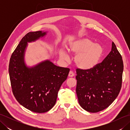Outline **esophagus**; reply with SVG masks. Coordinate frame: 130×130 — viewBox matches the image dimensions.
Segmentation results:
<instances>
[{"instance_id":"1","label":"esophagus","mask_w":130,"mask_h":130,"mask_svg":"<svg viewBox=\"0 0 130 130\" xmlns=\"http://www.w3.org/2000/svg\"><path fill=\"white\" fill-rule=\"evenodd\" d=\"M74 75H75V74H74L73 71H70L69 73V77H73Z\"/></svg>"}]
</instances>
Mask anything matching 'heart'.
Listing matches in <instances>:
<instances>
[{
  "label": "heart",
  "instance_id": "1",
  "mask_svg": "<svg viewBox=\"0 0 130 130\" xmlns=\"http://www.w3.org/2000/svg\"><path fill=\"white\" fill-rule=\"evenodd\" d=\"M69 51L71 54H76L74 59L76 65L85 70L94 68L103 54V47L88 38L71 42L69 47ZM60 58L67 60L68 56L66 52L62 51Z\"/></svg>",
  "mask_w": 130,
  "mask_h": 130
}]
</instances>
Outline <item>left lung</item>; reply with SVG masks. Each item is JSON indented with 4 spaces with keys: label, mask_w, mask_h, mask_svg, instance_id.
Listing matches in <instances>:
<instances>
[{
    "label": "left lung",
    "mask_w": 130,
    "mask_h": 130,
    "mask_svg": "<svg viewBox=\"0 0 130 130\" xmlns=\"http://www.w3.org/2000/svg\"><path fill=\"white\" fill-rule=\"evenodd\" d=\"M122 58L113 42L109 54L89 70L76 69V92L79 103L85 111L96 113L111 105L122 87Z\"/></svg>",
    "instance_id": "8db88e82"
}]
</instances>
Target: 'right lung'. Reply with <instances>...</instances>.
<instances>
[{
  "label": "right lung",
  "mask_w": 130,
  "mask_h": 130,
  "mask_svg": "<svg viewBox=\"0 0 130 130\" xmlns=\"http://www.w3.org/2000/svg\"><path fill=\"white\" fill-rule=\"evenodd\" d=\"M46 32H29L22 38L11 55L9 73L12 92L19 103L29 111L45 113L56 103L58 92L67 79L70 69L57 67L46 60L32 68L24 64L27 42L44 36Z\"/></svg>",
  "instance_id": "add662e5"
}]
</instances>
